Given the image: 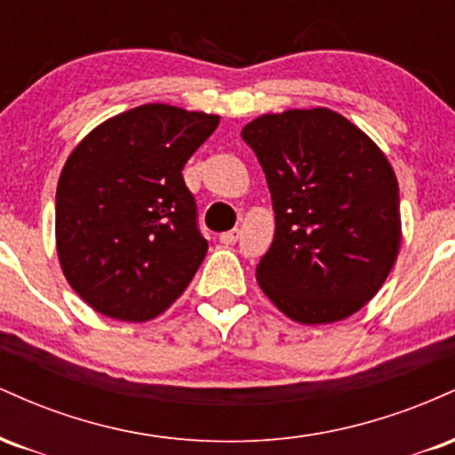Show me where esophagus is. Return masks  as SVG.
I'll return each instance as SVG.
<instances>
[{
	"label": "esophagus",
	"instance_id": "esophagus-1",
	"mask_svg": "<svg viewBox=\"0 0 455 455\" xmlns=\"http://www.w3.org/2000/svg\"><path fill=\"white\" fill-rule=\"evenodd\" d=\"M237 239H239V228H233V231H227V233L220 235V242L227 243V245H233L235 242H237Z\"/></svg>",
	"mask_w": 455,
	"mask_h": 455
}]
</instances>
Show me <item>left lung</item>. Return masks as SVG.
<instances>
[{"instance_id": "1", "label": "left lung", "mask_w": 455, "mask_h": 455, "mask_svg": "<svg viewBox=\"0 0 455 455\" xmlns=\"http://www.w3.org/2000/svg\"><path fill=\"white\" fill-rule=\"evenodd\" d=\"M263 166L274 242L263 293L304 325L342 321L387 280L402 242L398 180L374 140L340 113L260 115L242 130Z\"/></svg>"}]
</instances>
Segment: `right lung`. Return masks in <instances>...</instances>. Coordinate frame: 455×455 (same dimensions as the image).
I'll use <instances>...</instances> for the list:
<instances>
[{
    "mask_svg": "<svg viewBox=\"0 0 455 455\" xmlns=\"http://www.w3.org/2000/svg\"><path fill=\"white\" fill-rule=\"evenodd\" d=\"M218 115L143 104L107 119L66 160L55 196L57 257L93 310L143 323L186 291L207 254L184 164Z\"/></svg>",
    "mask_w": 455,
    "mask_h": 455,
    "instance_id": "1",
    "label": "right lung"
}]
</instances>
